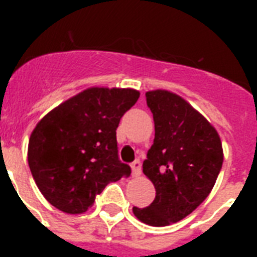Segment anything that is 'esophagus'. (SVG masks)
<instances>
[{
    "label": "esophagus",
    "instance_id": "obj_1",
    "mask_svg": "<svg viewBox=\"0 0 257 257\" xmlns=\"http://www.w3.org/2000/svg\"><path fill=\"white\" fill-rule=\"evenodd\" d=\"M132 175L135 176V177H137V176L141 175V161L140 160H135L132 163Z\"/></svg>",
    "mask_w": 257,
    "mask_h": 257
}]
</instances>
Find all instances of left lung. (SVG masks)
<instances>
[{
    "mask_svg": "<svg viewBox=\"0 0 257 257\" xmlns=\"http://www.w3.org/2000/svg\"><path fill=\"white\" fill-rule=\"evenodd\" d=\"M155 140L143 172L155 185L149 207H133L143 223L164 227L195 211L211 193L223 165L219 133L187 101L168 90L145 93Z\"/></svg>",
    "mask_w": 257,
    "mask_h": 257,
    "instance_id": "8db88e82",
    "label": "left lung"
}]
</instances>
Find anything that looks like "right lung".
I'll return each mask as SVG.
<instances>
[{
    "label": "right lung",
    "mask_w": 257,
    "mask_h": 257,
    "mask_svg": "<svg viewBox=\"0 0 257 257\" xmlns=\"http://www.w3.org/2000/svg\"><path fill=\"white\" fill-rule=\"evenodd\" d=\"M139 97L135 89L89 88L36 125L28 163L53 207L70 215L86 212L109 183L131 176L118 159L116 129Z\"/></svg>",
    "instance_id": "obj_1"
}]
</instances>
